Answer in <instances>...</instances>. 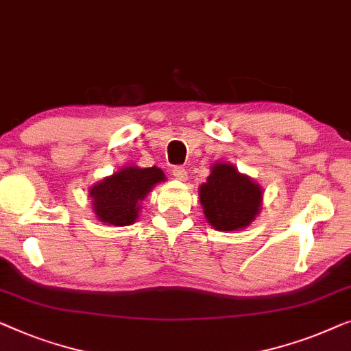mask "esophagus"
Returning a JSON list of instances; mask_svg holds the SVG:
<instances>
[{
    "mask_svg": "<svg viewBox=\"0 0 351 351\" xmlns=\"http://www.w3.org/2000/svg\"><path fill=\"white\" fill-rule=\"evenodd\" d=\"M171 175H173L175 180H178V181H186L187 180V171H186V169H182V167H173V170H171Z\"/></svg>",
    "mask_w": 351,
    "mask_h": 351,
    "instance_id": "esophagus-1",
    "label": "esophagus"
}]
</instances>
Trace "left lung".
I'll return each mask as SVG.
<instances>
[{
    "mask_svg": "<svg viewBox=\"0 0 351 351\" xmlns=\"http://www.w3.org/2000/svg\"><path fill=\"white\" fill-rule=\"evenodd\" d=\"M205 218L216 230H239L253 223L263 205V189L234 165L215 164L199 187Z\"/></svg>",
    "mask_w": 351,
    "mask_h": 351,
    "instance_id": "1",
    "label": "left lung"
}]
</instances>
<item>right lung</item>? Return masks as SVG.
I'll return each mask as SVG.
<instances>
[{
  "label": "right lung",
  "mask_w": 351,
  "mask_h": 351,
  "mask_svg": "<svg viewBox=\"0 0 351 351\" xmlns=\"http://www.w3.org/2000/svg\"><path fill=\"white\" fill-rule=\"evenodd\" d=\"M165 180L164 171L157 167H125L92 186L88 192L93 211L101 223L130 226L138 218L140 202L145 200L157 182Z\"/></svg>",
  "instance_id": "obj_1"
}]
</instances>
